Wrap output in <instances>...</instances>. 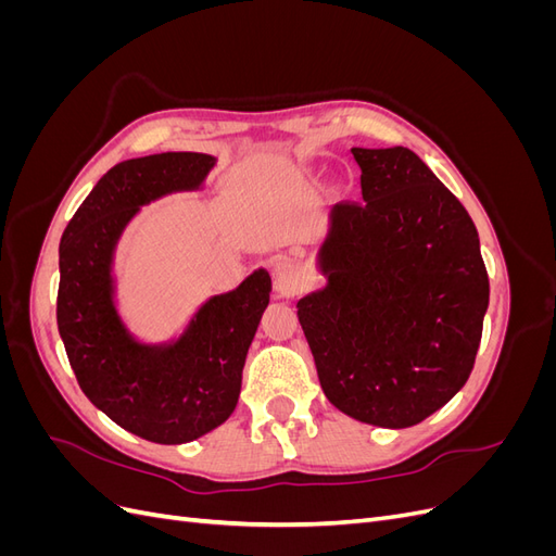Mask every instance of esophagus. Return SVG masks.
Instances as JSON below:
<instances>
[{"mask_svg": "<svg viewBox=\"0 0 556 556\" xmlns=\"http://www.w3.org/2000/svg\"><path fill=\"white\" fill-rule=\"evenodd\" d=\"M274 278H276V290L280 296H296L306 290V280L301 268L290 260H278L274 264Z\"/></svg>", "mask_w": 556, "mask_h": 556, "instance_id": "1", "label": "esophagus"}]
</instances>
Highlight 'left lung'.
<instances>
[{
    "mask_svg": "<svg viewBox=\"0 0 556 556\" xmlns=\"http://www.w3.org/2000/svg\"><path fill=\"white\" fill-rule=\"evenodd\" d=\"M362 201L329 211L323 290L296 315L325 396L359 422L419 425L466 384L490 306L470 215L413 150L352 148Z\"/></svg>",
    "mask_w": 556,
    "mask_h": 556,
    "instance_id": "1",
    "label": "left lung"
}]
</instances>
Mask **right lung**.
<instances>
[{"label":"right lung","instance_id":"add662e5","mask_svg":"<svg viewBox=\"0 0 556 556\" xmlns=\"http://www.w3.org/2000/svg\"><path fill=\"white\" fill-rule=\"evenodd\" d=\"M215 157L160 153L115 164L78 206L60 241L58 329L83 394L150 443L180 445L237 408L248 348L268 306L271 276L250 274L211 296L176 341L148 345L115 308L113 252L127 223L164 194L199 190Z\"/></svg>","mask_w":556,"mask_h":556}]
</instances>
